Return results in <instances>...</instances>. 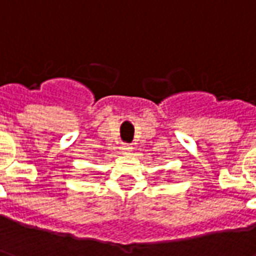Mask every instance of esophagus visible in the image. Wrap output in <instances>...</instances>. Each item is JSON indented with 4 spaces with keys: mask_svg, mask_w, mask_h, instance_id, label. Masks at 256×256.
<instances>
[{
    "mask_svg": "<svg viewBox=\"0 0 256 256\" xmlns=\"http://www.w3.org/2000/svg\"><path fill=\"white\" fill-rule=\"evenodd\" d=\"M120 150H122L123 154H130V152L133 150V146H132V144H128V142H123V144L120 145Z\"/></svg>",
    "mask_w": 256,
    "mask_h": 256,
    "instance_id": "esophagus-1",
    "label": "esophagus"
}]
</instances>
